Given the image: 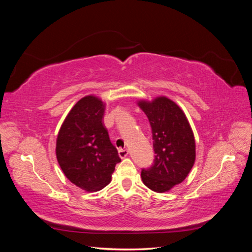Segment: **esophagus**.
<instances>
[{
	"mask_svg": "<svg viewBox=\"0 0 252 252\" xmlns=\"http://www.w3.org/2000/svg\"><path fill=\"white\" fill-rule=\"evenodd\" d=\"M119 156L121 158H124L128 156V150L127 149H119Z\"/></svg>",
	"mask_w": 252,
	"mask_h": 252,
	"instance_id": "obj_1",
	"label": "esophagus"
}]
</instances>
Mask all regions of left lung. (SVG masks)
<instances>
[{
    "label": "left lung",
    "instance_id": "left-lung-1",
    "mask_svg": "<svg viewBox=\"0 0 252 252\" xmlns=\"http://www.w3.org/2000/svg\"><path fill=\"white\" fill-rule=\"evenodd\" d=\"M151 126L155 159L142 169L143 183L156 192H165L186 179L195 161V142L185 113L173 101L158 96L140 101Z\"/></svg>",
    "mask_w": 252,
    "mask_h": 252
}]
</instances>
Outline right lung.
Returning <instances> with one entry per match:
<instances>
[{
    "instance_id": "add662e5",
    "label": "right lung",
    "mask_w": 252,
    "mask_h": 252,
    "mask_svg": "<svg viewBox=\"0 0 252 252\" xmlns=\"http://www.w3.org/2000/svg\"><path fill=\"white\" fill-rule=\"evenodd\" d=\"M105 104L87 95L67 114L57 139L56 154L66 178L86 191L107 186L114 167L121 162L109 139L103 118Z\"/></svg>"
}]
</instances>
